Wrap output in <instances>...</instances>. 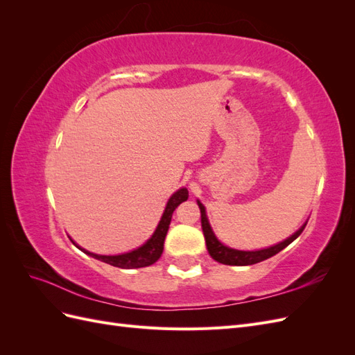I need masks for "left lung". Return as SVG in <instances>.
I'll list each match as a JSON object with an SVG mask.
<instances>
[{
	"mask_svg": "<svg viewBox=\"0 0 355 355\" xmlns=\"http://www.w3.org/2000/svg\"><path fill=\"white\" fill-rule=\"evenodd\" d=\"M198 207L201 211V227H202V232H204V239H206V245H207V250L210 253V256L213 257L214 261H218L223 265H237V266H244V265H253L257 262H262L268 257H271L274 254H277L278 252H282L283 249L295 241L302 231L305 230L306 223L302 225V227L299 228V231H296L292 237H288L287 240H284L280 244H275L272 247H268V249H262V250H254V252H243V250H234L230 249V247L223 245L216 237H214V234L210 228V223L207 220L206 216V209H204L202 204L198 201Z\"/></svg>",
	"mask_w": 355,
	"mask_h": 355,
	"instance_id": "left-lung-1",
	"label": "left lung"
}]
</instances>
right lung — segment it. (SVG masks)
I'll return each instance as SVG.
<instances>
[{"label": "right lung", "instance_id": "right-lung-1", "mask_svg": "<svg viewBox=\"0 0 355 355\" xmlns=\"http://www.w3.org/2000/svg\"><path fill=\"white\" fill-rule=\"evenodd\" d=\"M187 200H188V189L187 188H180L179 191H176L175 194L170 197L167 206H166V210L163 213V218H161L153 237L149 239L142 247H139V249H136L133 252H128L124 254H116V256H103V254L90 253L84 249H81V250L84 253H87L89 256L94 257V259L102 261L105 263H110L116 268H124V270H133V268H144V266L153 265L154 262H157L159 259L161 253H163L164 240H166V235L168 231L171 214H173L175 209L179 206L180 202H184Z\"/></svg>", "mask_w": 355, "mask_h": 355}]
</instances>
